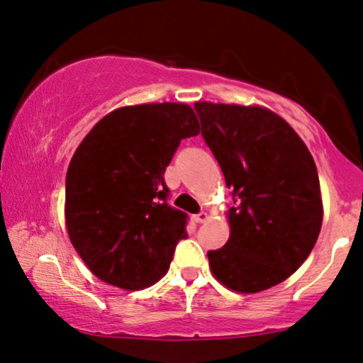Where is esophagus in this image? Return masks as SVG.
<instances>
[{
  "mask_svg": "<svg viewBox=\"0 0 363 363\" xmlns=\"http://www.w3.org/2000/svg\"><path fill=\"white\" fill-rule=\"evenodd\" d=\"M210 215H208L206 211H201V213H198V215H195L193 216V220H195V223H206L208 220H210Z\"/></svg>",
  "mask_w": 363,
  "mask_h": 363,
  "instance_id": "obj_1",
  "label": "esophagus"
}]
</instances>
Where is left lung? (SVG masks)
<instances>
[{
	"label": "left lung",
	"instance_id": "8db88e82",
	"mask_svg": "<svg viewBox=\"0 0 363 363\" xmlns=\"http://www.w3.org/2000/svg\"><path fill=\"white\" fill-rule=\"evenodd\" d=\"M201 135L233 190L230 238L208 252L228 289L256 294L299 269L319 238L320 185L309 148L281 116L261 106L195 102Z\"/></svg>",
	"mask_w": 363,
	"mask_h": 363
}]
</instances>
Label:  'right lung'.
Masks as SVG:
<instances>
[{"label":"right lung","instance_id":"right-lung-1","mask_svg":"<svg viewBox=\"0 0 363 363\" xmlns=\"http://www.w3.org/2000/svg\"><path fill=\"white\" fill-rule=\"evenodd\" d=\"M200 133L186 104L118 107L79 143L66 175V230L94 276L145 289L167 274L186 215L168 206L163 173L183 138Z\"/></svg>","mask_w":363,"mask_h":363}]
</instances>
